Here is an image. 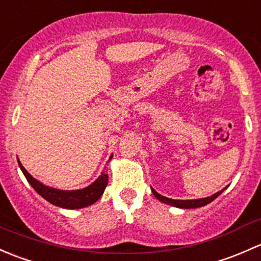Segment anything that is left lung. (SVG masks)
Here are the masks:
<instances>
[{
  "label": "left lung",
  "instance_id": "left-lung-1",
  "mask_svg": "<svg viewBox=\"0 0 261 261\" xmlns=\"http://www.w3.org/2000/svg\"><path fill=\"white\" fill-rule=\"evenodd\" d=\"M224 190L219 191V192L214 193V195L210 196V197H205V198H198V200H172V198L165 197V196L160 195L158 192H155L154 190H152L153 195L163 203H167V205L174 206V207H179V208H196V207H202V206L207 205L210 203L211 201H214L220 193L222 192Z\"/></svg>",
  "mask_w": 261,
  "mask_h": 261
}]
</instances>
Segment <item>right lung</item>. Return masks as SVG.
Wrapping results in <instances>:
<instances>
[{"instance_id": "add662e5", "label": "right lung", "mask_w": 261, "mask_h": 261, "mask_svg": "<svg viewBox=\"0 0 261 261\" xmlns=\"http://www.w3.org/2000/svg\"><path fill=\"white\" fill-rule=\"evenodd\" d=\"M18 166H20L21 171L25 174L26 179L29 181V184L34 187V190L39 193L40 196L45 198L46 201H49L53 205L59 206V207L64 208H82L87 207V206L93 205L94 202L100 198V196L103 195L104 190H106L107 185H108V173L103 172L100 176L98 177L94 184H91L90 186L85 187L83 190H75V191H61L53 189V187H47L45 185L40 184L37 179H35L34 177L25 170L21 162L18 161Z\"/></svg>"}]
</instances>
